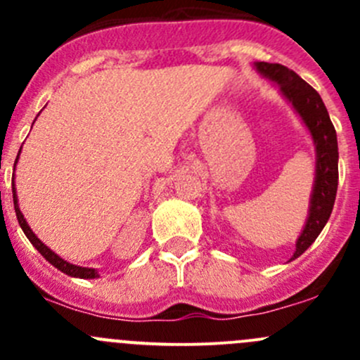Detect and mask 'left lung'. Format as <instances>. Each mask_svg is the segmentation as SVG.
<instances>
[{"instance_id": "obj_1", "label": "left lung", "mask_w": 360, "mask_h": 360, "mask_svg": "<svg viewBox=\"0 0 360 360\" xmlns=\"http://www.w3.org/2000/svg\"><path fill=\"white\" fill-rule=\"evenodd\" d=\"M254 66L261 75L277 83L282 96L292 104L307 129L310 130V136L315 144V157H317L315 183L314 190H311L307 224L297 238L296 250L291 257V259H296L314 244L333 212L338 190L336 130L317 90L308 85L292 69L282 66V64L270 63H256Z\"/></svg>"}]
</instances>
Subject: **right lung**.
<instances>
[{"mask_svg": "<svg viewBox=\"0 0 360 360\" xmlns=\"http://www.w3.org/2000/svg\"><path fill=\"white\" fill-rule=\"evenodd\" d=\"M20 150H22V148H20ZM19 153H20V151H19ZM17 160H19V155H17ZM17 160H15V163H17ZM12 193H13V207H15V214H17V219H19L20 228H22V231L25 233V237L29 238V242H31V244L39 250V254H41V256L45 257V259L49 261L50 264H53L57 270H60L63 274H66V275H71V277H78V278H96V277H99V275H97V271L94 270V268H85V266H78V264L68 263V261H64L63 257L57 256V254L53 252L52 249L46 248V245L43 244V242L39 240V238L36 237L34 233H32V230L29 228L27 221L24 219L22 212H20L19 200H17L15 184H12Z\"/></svg>", "mask_w": 360, "mask_h": 360, "instance_id": "obj_1", "label": "right lung"}]
</instances>
